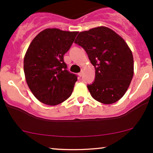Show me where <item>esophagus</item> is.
<instances>
[{
  "mask_svg": "<svg viewBox=\"0 0 153 153\" xmlns=\"http://www.w3.org/2000/svg\"><path fill=\"white\" fill-rule=\"evenodd\" d=\"M78 75H79V77H82V71L80 72V73H78Z\"/></svg>",
  "mask_w": 153,
  "mask_h": 153,
  "instance_id": "esophagus-1",
  "label": "esophagus"
}]
</instances>
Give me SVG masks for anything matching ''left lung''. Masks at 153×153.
Segmentation results:
<instances>
[{
    "instance_id": "1",
    "label": "left lung",
    "mask_w": 153,
    "mask_h": 153,
    "mask_svg": "<svg viewBox=\"0 0 153 153\" xmlns=\"http://www.w3.org/2000/svg\"><path fill=\"white\" fill-rule=\"evenodd\" d=\"M75 43L85 50L96 70L94 81L87 85L91 96L104 104L119 101L134 75L133 55L127 44L105 26L80 32Z\"/></svg>"
}]
</instances>
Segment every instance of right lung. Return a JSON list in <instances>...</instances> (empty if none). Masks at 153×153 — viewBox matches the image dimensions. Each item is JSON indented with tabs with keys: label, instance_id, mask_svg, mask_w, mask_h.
Returning a JSON list of instances; mask_svg holds the SVG:
<instances>
[{
	"label": "right lung",
	"instance_id": "1",
	"mask_svg": "<svg viewBox=\"0 0 153 153\" xmlns=\"http://www.w3.org/2000/svg\"><path fill=\"white\" fill-rule=\"evenodd\" d=\"M78 31L47 29L36 36L24 59L26 82L42 103L54 106L71 96L78 76L67 70L64 54L70 50Z\"/></svg>",
	"mask_w": 153,
	"mask_h": 153
}]
</instances>
